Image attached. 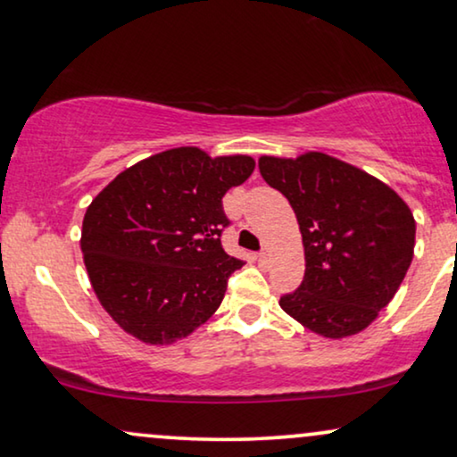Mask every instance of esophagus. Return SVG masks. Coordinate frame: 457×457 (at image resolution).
Returning <instances> with one entry per match:
<instances>
[{
	"mask_svg": "<svg viewBox=\"0 0 457 457\" xmlns=\"http://www.w3.org/2000/svg\"><path fill=\"white\" fill-rule=\"evenodd\" d=\"M255 257L259 259V262H265V257H268V253H265V251H259Z\"/></svg>",
	"mask_w": 457,
	"mask_h": 457,
	"instance_id": "34e87169",
	"label": "esophagus"
}]
</instances>
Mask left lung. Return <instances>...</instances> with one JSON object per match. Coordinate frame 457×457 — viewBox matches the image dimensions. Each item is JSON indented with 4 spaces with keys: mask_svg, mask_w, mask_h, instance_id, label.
I'll use <instances>...</instances> for the list:
<instances>
[{
    "mask_svg": "<svg viewBox=\"0 0 457 457\" xmlns=\"http://www.w3.org/2000/svg\"><path fill=\"white\" fill-rule=\"evenodd\" d=\"M268 186L295 211L305 251L302 285L280 308L322 337L371 325L413 259L415 221L396 192L325 154L259 160Z\"/></svg>",
    "mask_w": 457,
    "mask_h": 457,
    "instance_id": "obj_1",
    "label": "left lung"
}]
</instances>
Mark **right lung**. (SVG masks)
I'll return each instance as SVG.
<instances>
[{
  "instance_id": "right-lung-1",
  "label": "right lung",
  "mask_w": 457,
  "mask_h": 457,
  "mask_svg": "<svg viewBox=\"0 0 457 457\" xmlns=\"http://www.w3.org/2000/svg\"><path fill=\"white\" fill-rule=\"evenodd\" d=\"M255 170L248 155L195 147L155 154L120 172L84 215L82 253L109 316L145 344L186 337L215 314L245 262L225 253L223 195Z\"/></svg>"
}]
</instances>
